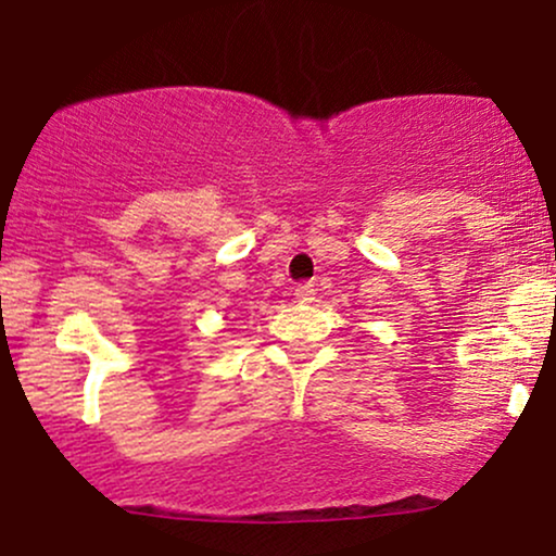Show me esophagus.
Instances as JSON below:
<instances>
[{"label": "esophagus", "instance_id": "34e87169", "mask_svg": "<svg viewBox=\"0 0 556 556\" xmlns=\"http://www.w3.org/2000/svg\"><path fill=\"white\" fill-rule=\"evenodd\" d=\"M294 300L302 302V305H307V302L315 300V285L311 282H302L294 287Z\"/></svg>", "mask_w": 556, "mask_h": 556}]
</instances>
